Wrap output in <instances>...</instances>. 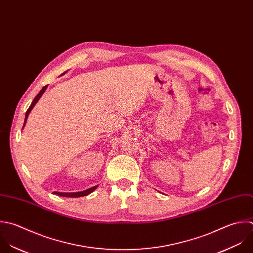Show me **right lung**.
Segmentation results:
<instances>
[{
  "instance_id": "obj_1",
  "label": "right lung",
  "mask_w": 253,
  "mask_h": 253,
  "mask_svg": "<svg viewBox=\"0 0 253 253\" xmlns=\"http://www.w3.org/2000/svg\"><path fill=\"white\" fill-rule=\"evenodd\" d=\"M66 73V72H65ZM65 73H63V74H65ZM62 74V75H63ZM48 87V85H46V86H44L39 92H38V94L34 97V99H33V101H32V103L30 104V106H29V108L27 109V111H26V113H25V118H24V123H23V126H22V129L24 128V125H25V123H26V120H27V117H28V114H29V112L31 111V109L33 108V106L36 104V102L39 100V98L42 96V94L45 92V90H46V88ZM97 188V185L96 186H93V187H91V188H88V189H86V190H84V191H80V192H57V191H54L53 193L54 194H56V195H59V196H63V197H72V198H74V197H81V196H86V195H88V194H90L91 192H93L95 189Z\"/></svg>"
}]
</instances>
